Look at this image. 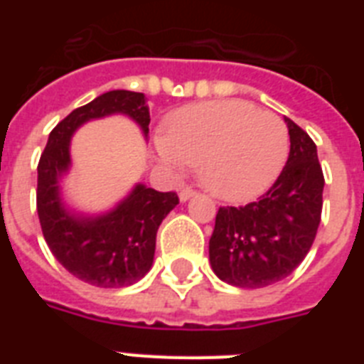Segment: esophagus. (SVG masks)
Segmentation results:
<instances>
[{
  "instance_id": "34e87169",
  "label": "esophagus",
  "mask_w": 364,
  "mask_h": 364,
  "mask_svg": "<svg viewBox=\"0 0 364 364\" xmlns=\"http://www.w3.org/2000/svg\"><path fill=\"white\" fill-rule=\"evenodd\" d=\"M193 196H194V191L188 187H185L181 193H179V200H181V202H187V200L193 198Z\"/></svg>"
}]
</instances>
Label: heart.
Wrapping results in <instances>:
<instances>
[{"label":"heart","instance_id":"heart-1","mask_svg":"<svg viewBox=\"0 0 364 364\" xmlns=\"http://www.w3.org/2000/svg\"><path fill=\"white\" fill-rule=\"evenodd\" d=\"M154 149L166 170L181 173L194 166L213 196L242 204L276 181L289 132L279 117L243 100L204 102L171 111Z\"/></svg>","mask_w":364,"mask_h":364}]
</instances>
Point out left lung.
<instances>
[{
  "label": "left lung",
  "instance_id": "1",
  "mask_svg": "<svg viewBox=\"0 0 364 364\" xmlns=\"http://www.w3.org/2000/svg\"><path fill=\"white\" fill-rule=\"evenodd\" d=\"M291 151L276 183L259 202L219 208L210 264L228 285L260 289L287 277L304 260L321 223L323 179L317 147L285 117Z\"/></svg>",
  "mask_w": 364,
  "mask_h": 364
}]
</instances>
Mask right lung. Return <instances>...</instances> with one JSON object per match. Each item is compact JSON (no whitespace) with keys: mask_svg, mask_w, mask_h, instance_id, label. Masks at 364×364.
<instances>
[{"mask_svg":"<svg viewBox=\"0 0 364 364\" xmlns=\"http://www.w3.org/2000/svg\"><path fill=\"white\" fill-rule=\"evenodd\" d=\"M111 115L128 117L147 139L145 94L109 90L56 124L37 166V215L48 249L70 274L102 289L130 287L151 270L160 223L179 204L176 193H159L143 183L104 213L65 204L62 183L71 170V137L82 124Z\"/></svg>","mask_w":364,"mask_h":364,"instance_id":"add662e5","label":"right lung"}]
</instances>
